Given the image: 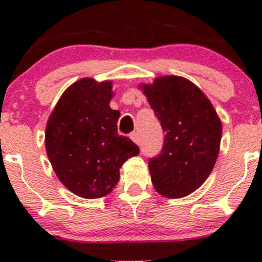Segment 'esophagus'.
<instances>
[{"label":"esophagus","mask_w":262,"mask_h":262,"mask_svg":"<svg viewBox=\"0 0 262 262\" xmlns=\"http://www.w3.org/2000/svg\"><path fill=\"white\" fill-rule=\"evenodd\" d=\"M130 139L133 140L135 144H139L140 143V137H139V134L137 133V132H133V133L130 134Z\"/></svg>","instance_id":"34e87169"}]
</instances>
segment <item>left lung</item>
<instances>
[{
	"instance_id": "obj_1",
	"label": "left lung",
	"mask_w": 262,
	"mask_h": 262,
	"mask_svg": "<svg viewBox=\"0 0 262 262\" xmlns=\"http://www.w3.org/2000/svg\"><path fill=\"white\" fill-rule=\"evenodd\" d=\"M139 89L165 132L161 154L149 160L158 193L181 198L206 181L217 161L222 121L200 87L176 75L156 77Z\"/></svg>"
}]
</instances>
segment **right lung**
I'll return each instance as SVG.
<instances>
[{
    "label": "right lung",
    "instance_id": "right-lung-1",
    "mask_svg": "<svg viewBox=\"0 0 262 262\" xmlns=\"http://www.w3.org/2000/svg\"><path fill=\"white\" fill-rule=\"evenodd\" d=\"M112 81L85 77L65 90L45 128V150L60 182L76 196H107L119 169L139 148L118 135L119 111L110 107Z\"/></svg>",
    "mask_w": 262,
    "mask_h": 262
}]
</instances>
